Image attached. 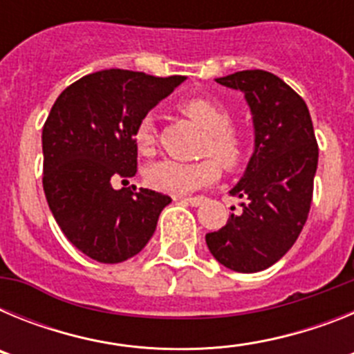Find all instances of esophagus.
<instances>
[{
	"instance_id": "esophagus-1",
	"label": "esophagus",
	"mask_w": 354,
	"mask_h": 354,
	"mask_svg": "<svg viewBox=\"0 0 354 354\" xmlns=\"http://www.w3.org/2000/svg\"><path fill=\"white\" fill-rule=\"evenodd\" d=\"M183 202H186V204L193 205V207H198V205H202V202H204V196H186V198H180Z\"/></svg>"
}]
</instances>
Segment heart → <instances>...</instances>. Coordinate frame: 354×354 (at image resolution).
<instances>
[{"label":"heart","mask_w":354,"mask_h":354,"mask_svg":"<svg viewBox=\"0 0 354 354\" xmlns=\"http://www.w3.org/2000/svg\"><path fill=\"white\" fill-rule=\"evenodd\" d=\"M180 111L198 124L207 133L204 154H212L232 170L245 156V138L230 126V111L220 102L205 97H192L180 104ZM134 145L140 154H152L156 145V126L152 118L145 117L134 129ZM220 175V165L212 158L196 162L161 159L145 170V180L150 187L170 195H186L214 183Z\"/></svg>","instance_id":"obj_1"}]
</instances>
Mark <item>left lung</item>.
Segmentation results:
<instances>
[{"label": "left lung", "instance_id": "1", "mask_svg": "<svg viewBox=\"0 0 354 354\" xmlns=\"http://www.w3.org/2000/svg\"><path fill=\"white\" fill-rule=\"evenodd\" d=\"M216 83L245 93L255 149L230 189L245 200L241 212L209 232L205 243L228 270L257 273L289 252L308 218L319 158L314 126L305 101L271 72L239 71Z\"/></svg>", "mask_w": 354, "mask_h": 354}]
</instances>
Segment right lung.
Segmentation results:
<instances>
[{
  "mask_svg": "<svg viewBox=\"0 0 354 354\" xmlns=\"http://www.w3.org/2000/svg\"><path fill=\"white\" fill-rule=\"evenodd\" d=\"M186 76L156 77L109 68L83 76L64 90L42 129L44 193L72 245L102 264L142 252L168 195L113 184L134 177V129Z\"/></svg>",
  "mask_w": 354,
  "mask_h": 354,
  "instance_id": "add662e5",
  "label": "right lung"
}]
</instances>
